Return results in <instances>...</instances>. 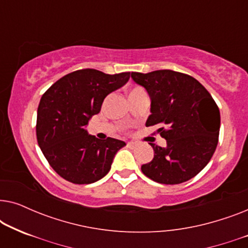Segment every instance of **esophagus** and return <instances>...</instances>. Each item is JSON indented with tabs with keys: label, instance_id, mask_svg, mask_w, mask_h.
Listing matches in <instances>:
<instances>
[{
	"label": "esophagus",
	"instance_id": "1",
	"mask_svg": "<svg viewBox=\"0 0 248 248\" xmlns=\"http://www.w3.org/2000/svg\"><path fill=\"white\" fill-rule=\"evenodd\" d=\"M126 145L128 148H131V149H133V148H135L137 147V143H135V142H127L126 143Z\"/></svg>",
	"mask_w": 248,
	"mask_h": 248
}]
</instances>
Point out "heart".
I'll list each match as a JSON object with an SVG mask.
<instances>
[{"mask_svg":"<svg viewBox=\"0 0 248 248\" xmlns=\"http://www.w3.org/2000/svg\"><path fill=\"white\" fill-rule=\"evenodd\" d=\"M143 89H141V88H139V87H134L133 89L131 90V93H139V91H142ZM130 93V94H131Z\"/></svg>","mask_w":248,"mask_h":248,"instance_id":"heart-1","label":"heart"}]
</instances>
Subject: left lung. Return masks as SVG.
<instances>
[{
	"instance_id": "left-lung-1",
	"label": "left lung",
	"mask_w": 248,
	"mask_h": 248,
	"mask_svg": "<svg viewBox=\"0 0 248 248\" xmlns=\"http://www.w3.org/2000/svg\"><path fill=\"white\" fill-rule=\"evenodd\" d=\"M151 99L147 126L167 140L165 148L151 144L154 159L141 166L143 174L160 184H181L199 174L215 154L220 111L209 91L188 74L171 70L132 72Z\"/></svg>"
}]
</instances>
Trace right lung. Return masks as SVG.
<instances>
[{"instance_id": "1", "label": "right lung", "mask_w": 248, "mask_h": 248, "mask_svg": "<svg viewBox=\"0 0 248 248\" xmlns=\"http://www.w3.org/2000/svg\"><path fill=\"white\" fill-rule=\"evenodd\" d=\"M131 72L106 74L94 69L71 72L50 86L37 110V141L61 177L73 184H91L110 170L124 141L99 140L86 130L108 93L124 86Z\"/></svg>"}]
</instances>
